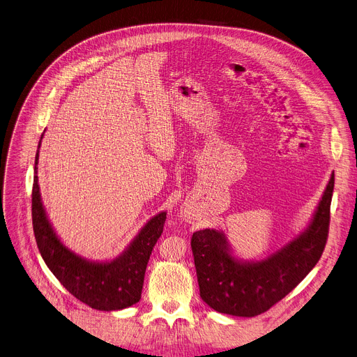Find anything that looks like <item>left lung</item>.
<instances>
[{"instance_id": "8db88e82", "label": "left lung", "mask_w": 357, "mask_h": 357, "mask_svg": "<svg viewBox=\"0 0 357 357\" xmlns=\"http://www.w3.org/2000/svg\"><path fill=\"white\" fill-rule=\"evenodd\" d=\"M333 186L335 174L309 228L264 261H236L229 253L223 234L215 229L193 234L190 246L202 301L220 313L253 317L265 313L290 294L314 268L325 250Z\"/></svg>"}]
</instances>
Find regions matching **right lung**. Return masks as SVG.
Wrapping results in <instances>:
<instances>
[{"label": "right lung", "mask_w": 357, "mask_h": 357, "mask_svg": "<svg viewBox=\"0 0 357 357\" xmlns=\"http://www.w3.org/2000/svg\"><path fill=\"white\" fill-rule=\"evenodd\" d=\"M40 148V145H38ZM38 151L32 185V228L44 262L70 294L96 310H119L141 299L149 256L164 232L167 212L153 216L128 250L108 264H91L68 250L56 238L44 212L38 188Z\"/></svg>", "instance_id": "obj_1"}]
</instances>
